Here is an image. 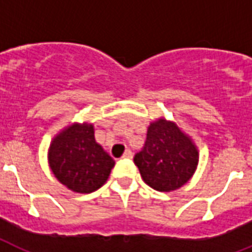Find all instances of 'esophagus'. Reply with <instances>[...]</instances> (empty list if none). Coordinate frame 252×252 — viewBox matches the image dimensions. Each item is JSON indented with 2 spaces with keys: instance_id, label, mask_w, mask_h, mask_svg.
<instances>
[{
  "instance_id": "1",
  "label": "esophagus",
  "mask_w": 252,
  "mask_h": 252,
  "mask_svg": "<svg viewBox=\"0 0 252 252\" xmlns=\"http://www.w3.org/2000/svg\"><path fill=\"white\" fill-rule=\"evenodd\" d=\"M123 158H132V152L129 149H126L124 154H123Z\"/></svg>"
}]
</instances>
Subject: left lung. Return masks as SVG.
I'll return each mask as SVG.
<instances>
[{"label": "left lung", "mask_w": 252, "mask_h": 252, "mask_svg": "<svg viewBox=\"0 0 252 252\" xmlns=\"http://www.w3.org/2000/svg\"><path fill=\"white\" fill-rule=\"evenodd\" d=\"M133 161L149 187L171 192L193 176L199 165V150L175 122L158 118L148 126L145 146Z\"/></svg>", "instance_id": "8db88e82"}]
</instances>
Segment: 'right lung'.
<instances>
[{
  "mask_svg": "<svg viewBox=\"0 0 252 252\" xmlns=\"http://www.w3.org/2000/svg\"><path fill=\"white\" fill-rule=\"evenodd\" d=\"M48 163L63 186L77 193H91L106 183L115 161L95 141L93 123H72L53 137Z\"/></svg>",
  "mask_w": 252,
  "mask_h": 252,
  "instance_id": "1",
  "label": "right lung"
}]
</instances>
